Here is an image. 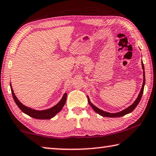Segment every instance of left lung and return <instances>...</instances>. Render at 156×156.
I'll use <instances>...</instances> for the list:
<instances>
[{"instance_id":"obj_1","label":"left lung","mask_w":156,"mask_h":156,"mask_svg":"<svg viewBox=\"0 0 156 156\" xmlns=\"http://www.w3.org/2000/svg\"><path fill=\"white\" fill-rule=\"evenodd\" d=\"M142 69H143V83H142V87L141 88V90L140 91V93L138 96V98H137L136 100L134 101V102L130 106L128 107L126 109H123L121 112H117V113H109V112H105V111L100 109L99 108H98L97 107L95 106L94 105H93L91 102L90 100H89V96H87L88 98V102L89 104L90 105V106L92 107L95 112H96L97 113H98L99 115L104 116V117H108V118H117V117H121V116H123L126 114H128V113H130L131 112H133V111L135 109V108L137 107V105H138V103L140 101L141 98L142 96V94H143V91H144V84H145V74H144V67L143 65V62L142 61Z\"/></svg>"}]
</instances>
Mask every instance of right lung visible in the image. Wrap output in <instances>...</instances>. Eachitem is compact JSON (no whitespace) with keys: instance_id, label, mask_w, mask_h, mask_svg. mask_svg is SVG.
Masks as SVG:
<instances>
[{"instance_id":"add662e5","label":"right lung","mask_w":156,"mask_h":156,"mask_svg":"<svg viewBox=\"0 0 156 156\" xmlns=\"http://www.w3.org/2000/svg\"><path fill=\"white\" fill-rule=\"evenodd\" d=\"M10 87H11L13 98H14L16 104L17 105V106L19 107V109L22 111L23 113H25V114L30 115V117L36 118V119L48 120L54 118L58 113L61 111L62 107H64V105L65 104L66 100H67V93H65L58 103L56 104V105H54V107H52L51 108H49V109H47L45 110H36V109H32V108L25 106V105H24L23 103H21V102L19 101V100L17 98V97L16 96V95L14 94V90H13L12 89L11 83H10Z\"/></svg>"}]
</instances>
